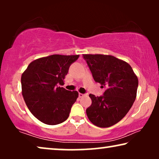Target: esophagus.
I'll list each match as a JSON object with an SVG mask.
<instances>
[{
    "instance_id": "34e87169",
    "label": "esophagus",
    "mask_w": 159,
    "mask_h": 159,
    "mask_svg": "<svg viewBox=\"0 0 159 159\" xmlns=\"http://www.w3.org/2000/svg\"><path fill=\"white\" fill-rule=\"evenodd\" d=\"M85 95H87L86 94H82V93H79V97L80 98H82L84 96H85Z\"/></svg>"
}]
</instances>
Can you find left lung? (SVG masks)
I'll return each instance as SVG.
<instances>
[{"label": "left lung", "instance_id": "left-lung-1", "mask_svg": "<svg viewBox=\"0 0 159 159\" xmlns=\"http://www.w3.org/2000/svg\"><path fill=\"white\" fill-rule=\"evenodd\" d=\"M93 79L106 87L103 95L90 94L86 109L89 120L99 127H109L126 116L137 96L138 79L130 65L111 55L83 54Z\"/></svg>", "mask_w": 159, "mask_h": 159}]
</instances>
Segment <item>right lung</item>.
<instances>
[{
    "label": "right lung",
    "mask_w": 159,
    "mask_h": 159,
    "mask_svg": "<svg viewBox=\"0 0 159 159\" xmlns=\"http://www.w3.org/2000/svg\"><path fill=\"white\" fill-rule=\"evenodd\" d=\"M80 55L54 54L38 58L29 64L21 78V93L30 112L43 123L56 125L64 122L79 95L58 85L70 65Z\"/></svg>",
    "instance_id": "1"
}]
</instances>
